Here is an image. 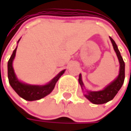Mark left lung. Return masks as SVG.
Returning <instances> with one entry per match:
<instances>
[{"label":"left lung","instance_id":"obj_1","mask_svg":"<svg viewBox=\"0 0 131 131\" xmlns=\"http://www.w3.org/2000/svg\"><path fill=\"white\" fill-rule=\"evenodd\" d=\"M109 38L112 43L114 49L118 58L119 63V72L118 77L113 82H112L108 85H107L103 90H100V91L85 90V93L84 95L85 96V98H88L90 102H92L94 104H103L112 100L114 98V96L117 95V93H118L120 88H122L125 80V63L123 59L120 54L117 46L114 42V41L111 37ZM79 82L82 87V90H84V84L82 80L81 74H79Z\"/></svg>","mask_w":131,"mask_h":131}]
</instances>
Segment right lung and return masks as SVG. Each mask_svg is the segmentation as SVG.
Instances as JSON below:
<instances>
[{
  "label": "right lung",
  "instance_id": "right-lung-1",
  "mask_svg": "<svg viewBox=\"0 0 131 131\" xmlns=\"http://www.w3.org/2000/svg\"><path fill=\"white\" fill-rule=\"evenodd\" d=\"M19 40L18 41V42L19 41ZM17 48V47H16V49L14 50L8 62V78L10 85L21 98H24L26 101H36L47 96L52 91L53 89L54 88L55 84L60 77L64 73L65 70L60 71L55 77H54L49 83L45 85H31L21 82L17 78L12 66L13 60L16 55Z\"/></svg>",
  "mask_w": 131,
  "mask_h": 131
}]
</instances>
